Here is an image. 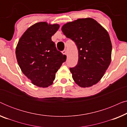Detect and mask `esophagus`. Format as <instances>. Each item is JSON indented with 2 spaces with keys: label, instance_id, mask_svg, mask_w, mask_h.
<instances>
[{
  "label": "esophagus",
  "instance_id": "34e87169",
  "mask_svg": "<svg viewBox=\"0 0 127 127\" xmlns=\"http://www.w3.org/2000/svg\"><path fill=\"white\" fill-rule=\"evenodd\" d=\"M62 54H63L64 55H66L67 54V52H66V50H64L63 51H62Z\"/></svg>",
  "mask_w": 127,
  "mask_h": 127
}]
</instances>
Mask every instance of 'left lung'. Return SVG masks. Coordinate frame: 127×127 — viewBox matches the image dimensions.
Masks as SVG:
<instances>
[{"label":"left lung","mask_w":127,"mask_h":127,"mask_svg":"<svg viewBox=\"0 0 127 127\" xmlns=\"http://www.w3.org/2000/svg\"><path fill=\"white\" fill-rule=\"evenodd\" d=\"M61 29L74 41L79 51L77 65L70 68L73 79L81 87L96 84L111 62L112 46L108 32L91 18L67 22Z\"/></svg>","instance_id":"left-lung-1"}]
</instances>
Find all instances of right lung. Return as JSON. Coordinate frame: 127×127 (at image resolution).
Returning a JSON list of instances; mask_svg holds the SVG:
<instances>
[{
    "label": "right lung",
    "instance_id": "add662e5",
    "mask_svg": "<svg viewBox=\"0 0 127 127\" xmlns=\"http://www.w3.org/2000/svg\"><path fill=\"white\" fill-rule=\"evenodd\" d=\"M59 28L58 24L46 22L34 24L24 33L15 49L22 73L39 87H47L53 84L55 73L66 60V56L57 50L51 40Z\"/></svg>",
    "mask_w": 127,
    "mask_h": 127
}]
</instances>
